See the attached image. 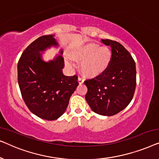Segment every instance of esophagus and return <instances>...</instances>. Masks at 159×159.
<instances>
[{"label": "esophagus", "instance_id": "1", "mask_svg": "<svg viewBox=\"0 0 159 159\" xmlns=\"http://www.w3.org/2000/svg\"><path fill=\"white\" fill-rule=\"evenodd\" d=\"M78 82H79L80 84H82L84 82V78L82 77H79V78H78Z\"/></svg>", "mask_w": 159, "mask_h": 159}]
</instances>
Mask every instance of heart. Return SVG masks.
<instances>
[{"label": "heart", "instance_id": "b5f03b06", "mask_svg": "<svg viewBox=\"0 0 159 159\" xmlns=\"http://www.w3.org/2000/svg\"><path fill=\"white\" fill-rule=\"evenodd\" d=\"M71 56L82 61V69L90 76L98 75L107 69L111 59V52L108 48L89 43L72 51Z\"/></svg>", "mask_w": 159, "mask_h": 159}]
</instances>
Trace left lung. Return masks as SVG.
Masks as SVG:
<instances>
[{
    "label": "left lung",
    "mask_w": 159,
    "mask_h": 159,
    "mask_svg": "<svg viewBox=\"0 0 159 159\" xmlns=\"http://www.w3.org/2000/svg\"><path fill=\"white\" fill-rule=\"evenodd\" d=\"M111 48V59L103 72L88 79L85 99L98 114L113 116L127 107L136 88L135 62L129 52L115 40H101Z\"/></svg>",
    "instance_id": "left-lung-1"
}]
</instances>
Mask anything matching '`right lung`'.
I'll list each match as a JSON object with an SVG mask.
<instances>
[{
	"label": "right lung",
	"mask_w": 159,
	"mask_h": 159,
	"mask_svg": "<svg viewBox=\"0 0 159 159\" xmlns=\"http://www.w3.org/2000/svg\"><path fill=\"white\" fill-rule=\"evenodd\" d=\"M51 45H58L53 34L40 37L24 51L17 66L18 83L25 104L32 114L49 121L64 114L79 84L77 75L69 77L63 74L61 55L48 61L43 59L40 51Z\"/></svg>",
	"instance_id": "right-lung-1"
}]
</instances>
